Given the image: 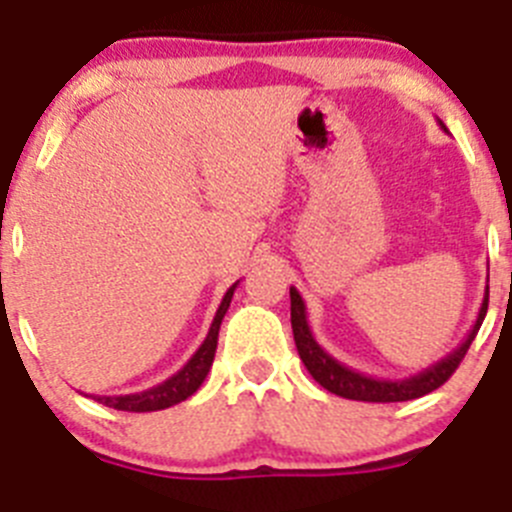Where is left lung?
<instances>
[{"label":"left lung","mask_w":512,"mask_h":512,"mask_svg":"<svg viewBox=\"0 0 512 512\" xmlns=\"http://www.w3.org/2000/svg\"><path fill=\"white\" fill-rule=\"evenodd\" d=\"M441 130L446 132L444 124H441ZM487 301H490V285L485 288V298H482L477 321H474V326L469 329V334L464 336V342L459 344L451 354L441 357L439 362L426 367L423 372H418V375H411V377H403V380L362 375V372L352 370V367L342 365L339 359L331 357V354L326 352L316 339H313L311 326H308V316H306V303H303L301 293H298L296 288H290V326H293V339H296V347L303 359V365H306V370L311 372V377L319 382L321 388L339 395V398L365 400V403H403V400H413V398H421V395L434 393L436 388H441V385L454 375V370L459 367L464 354H467L469 344L474 342V336H477V331H480L482 321H485Z\"/></svg>","instance_id":"left-lung-1"}]
</instances>
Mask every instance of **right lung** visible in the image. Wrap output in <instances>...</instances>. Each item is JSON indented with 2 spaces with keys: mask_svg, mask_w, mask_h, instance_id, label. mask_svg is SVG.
<instances>
[{
  "mask_svg": "<svg viewBox=\"0 0 512 512\" xmlns=\"http://www.w3.org/2000/svg\"><path fill=\"white\" fill-rule=\"evenodd\" d=\"M234 288L224 293L222 303L216 308V316L209 326V334H206L204 344H201L193 357L188 359L186 365L176 372L173 377H168L165 382L155 385V388H147L142 393H130V395H94V400L109 405V408H117V411H130V413H150V411H163V408H170V405L183 403L186 398H191L196 390L201 388V382L206 380L211 370V362H214L216 354V342H219V326H222L224 313H227L229 303H232Z\"/></svg>",
  "mask_w": 512,
  "mask_h": 512,
  "instance_id": "1",
  "label": "right lung"
}]
</instances>
